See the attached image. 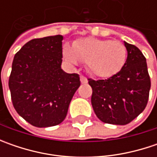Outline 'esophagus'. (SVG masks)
Segmentation results:
<instances>
[{
    "mask_svg": "<svg viewBox=\"0 0 157 157\" xmlns=\"http://www.w3.org/2000/svg\"><path fill=\"white\" fill-rule=\"evenodd\" d=\"M80 81L82 84H86L87 83V78L84 76H80Z\"/></svg>",
    "mask_w": 157,
    "mask_h": 157,
    "instance_id": "1",
    "label": "esophagus"
}]
</instances>
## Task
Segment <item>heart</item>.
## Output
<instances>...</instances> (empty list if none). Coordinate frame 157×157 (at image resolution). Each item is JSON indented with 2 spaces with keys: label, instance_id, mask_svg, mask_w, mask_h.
<instances>
[{
  "label": "heart",
  "instance_id": "b5f03b06",
  "mask_svg": "<svg viewBox=\"0 0 157 157\" xmlns=\"http://www.w3.org/2000/svg\"><path fill=\"white\" fill-rule=\"evenodd\" d=\"M63 56L71 63H86L89 72L100 78L115 75L123 67L127 57L126 47L120 42L98 38H83L72 46H64Z\"/></svg>",
  "mask_w": 157,
  "mask_h": 157
}]
</instances>
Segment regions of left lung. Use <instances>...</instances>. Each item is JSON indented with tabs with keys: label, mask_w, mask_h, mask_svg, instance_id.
I'll return each mask as SVG.
<instances>
[{
	"label": "left lung",
	"mask_w": 157,
	"mask_h": 157,
	"mask_svg": "<svg viewBox=\"0 0 157 157\" xmlns=\"http://www.w3.org/2000/svg\"><path fill=\"white\" fill-rule=\"evenodd\" d=\"M124 44L128 57L119 72L107 79L88 78L94 111L104 123L127 125L148 104L151 82L146 58L136 46Z\"/></svg>",
	"instance_id": "obj_1"
}]
</instances>
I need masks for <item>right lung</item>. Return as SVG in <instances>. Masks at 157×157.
I'll return each instance as SVG.
<instances>
[{
	"mask_svg": "<svg viewBox=\"0 0 157 157\" xmlns=\"http://www.w3.org/2000/svg\"><path fill=\"white\" fill-rule=\"evenodd\" d=\"M62 41L60 35L30 40L12 63L9 87L13 105L20 116L37 128L61 123L80 86L78 74L61 69Z\"/></svg>",
	"mask_w": 157,
	"mask_h": 157,
	"instance_id": "obj_1",
	"label": "right lung"
}]
</instances>
